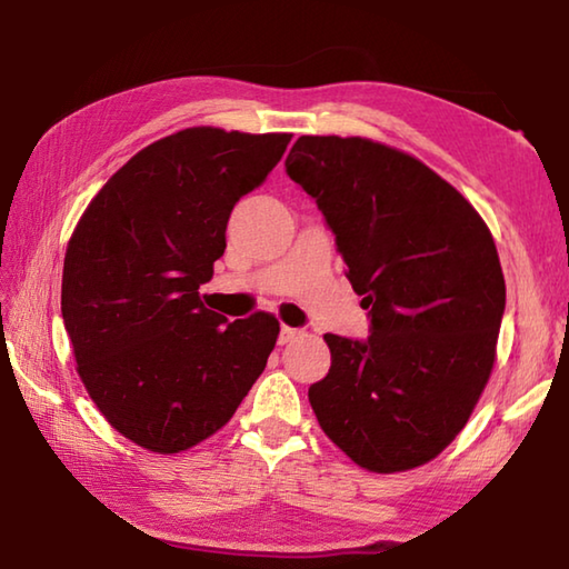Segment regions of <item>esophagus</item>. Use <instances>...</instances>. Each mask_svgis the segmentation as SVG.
I'll return each instance as SVG.
<instances>
[{
	"mask_svg": "<svg viewBox=\"0 0 569 569\" xmlns=\"http://www.w3.org/2000/svg\"><path fill=\"white\" fill-rule=\"evenodd\" d=\"M298 336H301V331H298V329H291V326H283V329H281V336H278V343H291V341H296L298 339Z\"/></svg>",
	"mask_w": 569,
	"mask_h": 569,
	"instance_id": "1",
	"label": "esophagus"
}]
</instances>
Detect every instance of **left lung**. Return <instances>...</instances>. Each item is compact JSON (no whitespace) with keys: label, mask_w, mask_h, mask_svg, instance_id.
Returning a JSON list of instances; mask_svg holds the SVG:
<instances>
[{"label":"left lung","mask_w":569,"mask_h":569,"mask_svg":"<svg viewBox=\"0 0 569 569\" xmlns=\"http://www.w3.org/2000/svg\"><path fill=\"white\" fill-rule=\"evenodd\" d=\"M286 172L319 206L371 316L366 341L323 336L316 419L377 475L427 465L492 377L507 296L495 238L455 186L383 142L301 134Z\"/></svg>","instance_id":"obj_1"}]
</instances>
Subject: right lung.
<instances>
[{
    "label": "right lung",
    "instance_id": "add662e5",
    "mask_svg": "<svg viewBox=\"0 0 569 569\" xmlns=\"http://www.w3.org/2000/svg\"><path fill=\"white\" fill-rule=\"evenodd\" d=\"M288 142V132H172L124 162L74 226L62 319L77 373L142 449L178 455L213 437L266 369L276 316L228 321L198 288L223 256L230 210Z\"/></svg>",
    "mask_w": 569,
    "mask_h": 569
}]
</instances>
